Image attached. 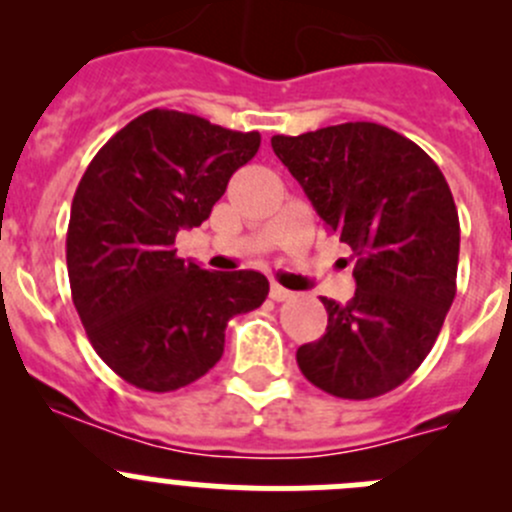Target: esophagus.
Returning <instances> with one entry per match:
<instances>
[{
  "label": "esophagus",
  "instance_id": "esophagus-1",
  "mask_svg": "<svg viewBox=\"0 0 512 512\" xmlns=\"http://www.w3.org/2000/svg\"><path fill=\"white\" fill-rule=\"evenodd\" d=\"M270 297L275 299V302H287V299H292V292H289V289H285V287H280V285H272L270 287Z\"/></svg>",
  "mask_w": 512,
  "mask_h": 512
}]
</instances>
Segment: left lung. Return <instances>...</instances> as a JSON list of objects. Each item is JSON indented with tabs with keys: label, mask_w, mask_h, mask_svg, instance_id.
<instances>
[{
	"label": "left lung",
	"mask_w": 512,
	"mask_h": 512,
	"mask_svg": "<svg viewBox=\"0 0 512 512\" xmlns=\"http://www.w3.org/2000/svg\"><path fill=\"white\" fill-rule=\"evenodd\" d=\"M272 151L356 260L354 297L322 299L327 334L297 349L299 369L337 399H376L421 366L456 297L451 188L423 148L379 123L272 136Z\"/></svg>",
	"instance_id": "obj_1"
}]
</instances>
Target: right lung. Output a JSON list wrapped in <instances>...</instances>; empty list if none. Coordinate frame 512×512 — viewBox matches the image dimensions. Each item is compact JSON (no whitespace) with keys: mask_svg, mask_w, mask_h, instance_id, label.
Returning a JSON list of instances; mask_svg holds the SVG:
<instances>
[{"mask_svg":"<svg viewBox=\"0 0 512 512\" xmlns=\"http://www.w3.org/2000/svg\"><path fill=\"white\" fill-rule=\"evenodd\" d=\"M257 148V131L153 108L86 168L66 232L71 299L96 354L136 389L198 381L223 356L227 322L267 299L260 272H210L175 250L178 230L210 218Z\"/></svg>","mask_w":512,"mask_h":512,"instance_id":"add662e5","label":"right lung"}]
</instances>
